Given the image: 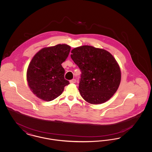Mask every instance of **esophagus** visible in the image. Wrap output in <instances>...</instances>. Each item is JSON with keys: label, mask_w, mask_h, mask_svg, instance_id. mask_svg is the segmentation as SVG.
I'll return each mask as SVG.
<instances>
[{"label": "esophagus", "mask_w": 152, "mask_h": 152, "mask_svg": "<svg viewBox=\"0 0 152 152\" xmlns=\"http://www.w3.org/2000/svg\"><path fill=\"white\" fill-rule=\"evenodd\" d=\"M69 83H70L71 84H75V83H76V80H70V81H69Z\"/></svg>", "instance_id": "1"}]
</instances>
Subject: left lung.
Wrapping results in <instances>:
<instances>
[{"label":"left lung","mask_w":152,"mask_h":152,"mask_svg":"<svg viewBox=\"0 0 152 152\" xmlns=\"http://www.w3.org/2000/svg\"><path fill=\"white\" fill-rule=\"evenodd\" d=\"M71 57L81 72L80 94L91 104L109 100L117 91L121 79L120 67L108 51L90 45L73 48Z\"/></svg>","instance_id":"left-lung-1"}]
</instances>
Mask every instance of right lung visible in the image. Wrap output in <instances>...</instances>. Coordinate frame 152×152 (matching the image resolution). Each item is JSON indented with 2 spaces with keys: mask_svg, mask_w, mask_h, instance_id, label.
Masks as SVG:
<instances>
[{
  "mask_svg": "<svg viewBox=\"0 0 152 152\" xmlns=\"http://www.w3.org/2000/svg\"><path fill=\"white\" fill-rule=\"evenodd\" d=\"M71 47L57 44L45 47L32 58L27 71L28 85L32 93L44 101L55 99L69 83L64 79L61 64L68 58Z\"/></svg>",
  "mask_w": 152,
  "mask_h": 152,
  "instance_id": "right-lung-1",
  "label": "right lung"
}]
</instances>
